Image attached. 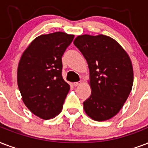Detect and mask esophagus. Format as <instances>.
<instances>
[{"instance_id": "esophagus-1", "label": "esophagus", "mask_w": 148, "mask_h": 148, "mask_svg": "<svg viewBox=\"0 0 148 148\" xmlns=\"http://www.w3.org/2000/svg\"><path fill=\"white\" fill-rule=\"evenodd\" d=\"M80 84H81V82H76L73 83V85H74L75 86H79Z\"/></svg>"}]
</instances>
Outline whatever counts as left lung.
Segmentation results:
<instances>
[{
	"mask_svg": "<svg viewBox=\"0 0 148 148\" xmlns=\"http://www.w3.org/2000/svg\"><path fill=\"white\" fill-rule=\"evenodd\" d=\"M90 69L91 95L83 108L92 120L103 121L117 114L134 82L130 57L120 44L103 35H79L74 40Z\"/></svg>",
	"mask_w": 148,
	"mask_h": 148,
	"instance_id": "left-lung-1",
	"label": "left lung"
}]
</instances>
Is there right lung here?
Wrapping results in <instances>:
<instances>
[{"label": "right lung", "mask_w": 148, "mask_h": 148, "mask_svg": "<svg viewBox=\"0 0 148 148\" xmlns=\"http://www.w3.org/2000/svg\"><path fill=\"white\" fill-rule=\"evenodd\" d=\"M74 38L58 32L42 35L23 52L18 67V86L27 109L49 120L62 109L70 86L62 75V57Z\"/></svg>", "instance_id": "right-lung-1"}]
</instances>
